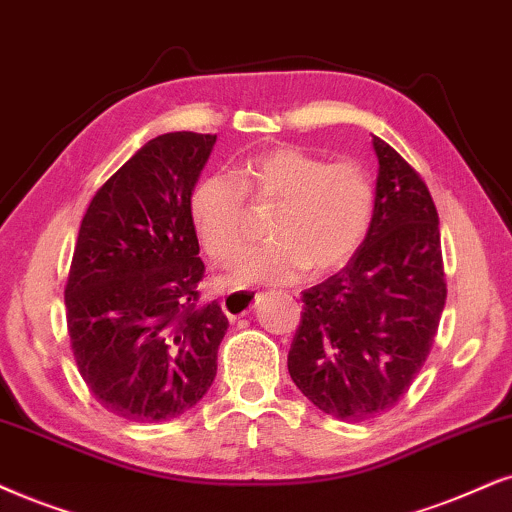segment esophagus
Masks as SVG:
<instances>
[{
  "label": "esophagus",
  "instance_id": "obj_1",
  "mask_svg": "<svg viewBox=\"0 0 512 512\" xmlns=\"http://www.w3.org/2000/svg\"><path fill=\"white\" fill-rule=\"evenodd\" d=\"M257 300H260V293H252V290H229L222 297V309L231 321H236L241 316L250 314Z\"/></svg>",
  "mask_w": 512,
  "mask_h": 512
}]
</instances>
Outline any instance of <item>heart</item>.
Here are the masks:
<instances>
[{"instance_id":"heart-1","label":"heart","mask_w":512,"mask_h":512,"mask_svg":"<svg viewBox=\"0 0 512 512\" xmlns=\"http://www.w3.org/2000/svg\"><path fill=\"white\" fill-rule=\"evenodd\" d=\"M248 192L274 203L269 243L245 252L231 271L238 286L290 283L304 271L328 274L364 243L375 212V186L352 160L328 163L297 146L252 155L238 170L212 172L193 189L191 219L215 262H231L248 241Z\"/></svg>"}]
</instances>
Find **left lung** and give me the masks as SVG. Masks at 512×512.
Wrapping results in <instances>:
<instances>
[{
    "mask_svg": "<svg viewBox=\"0 0 512 512\" xmlns=\"http://www.w3.org/2000/svg\"><path fill=\"white\" fill-rule=\"evenodd\" d=\"M371 229L347 267L302 293L288 352L300 392L340 420L394 409L428 359L446 302L439 217L420 174L373 137Z\"/></svg>",
    "mask_w": 512,
    "mask_h": 512,
    "instance_id": "8db88e82",
    "label": "left lung"
}]
</instances>
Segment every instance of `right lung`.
Masks as SVG:
<instances>
[{
  "label": "right lung",
  "mask_w": 512,
  "mask_h": 512,
  "mask_svg": "<svg viewBox=\"0 0 512 512\" xmlns=\"http://www.w3.org/2000/svg\"><path fill=\"white\" fill-rule=\"evenodd\" d=\"M217 134L148 141L89 203L66 283L70 349L115 416L158 423L196 406L217 375L229 319L198 304L205 264L191 191Z\"/></svg>",
  "instance_id": "1"
}]
</instances>
